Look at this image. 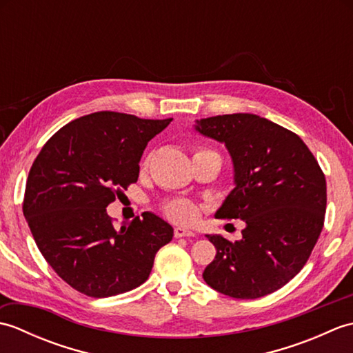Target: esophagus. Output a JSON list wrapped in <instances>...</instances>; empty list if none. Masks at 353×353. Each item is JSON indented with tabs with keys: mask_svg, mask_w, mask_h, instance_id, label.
<instances>
[{
	"mask_svg": "<svg viewBox=\"0 0 353 353\" xmlns=\"http://www.w3.org/2000/svg\"><path fill=\"white\" fill-rule=\"evenodd\" d=\"M196 234L191 229H186V228H176L174 229V236L176 238H182V236H194Z\"/></svg>",
	"mask_w": 353,
	"mask_h": 353,
	"instance_id": "esophagus-1",
	"label": "esophagus"
}]
</instances>
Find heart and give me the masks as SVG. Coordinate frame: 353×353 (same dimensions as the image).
<instances>
[{
  "mask_svg": "<svg viewBox=\"0 0 353 353\" xmlns=\"http://www.w3.org/2000/svg\"><path fill=\"white\" fill-rule=\"evenodd\" d=\"M167 214L170 219L179 223H191L197 219L199 208L188 200H177L172 201L167 208Z\"/></svg>",
  "mask_w": 353,
  "mask_h": 353,
  "instance_id": "1",
  "label": "heart"
}]
</instances>
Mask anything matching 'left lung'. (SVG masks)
Here are the masks:
<instances>
[{
  "mask_svg": "<svg viewBox=\"0 0 353 353\" xmlns=\"http://www.w3.org/2000/svg\"><path fill=\"white\" fill-rule=\"evenodd\" d=\"M194 130L224 144L234 167V190L215 219L245 223L235 243L206 235L216 254L203 272L215 291L258 299L301 272L323 229L326 181L305 142L254 114L196 119Z\"/></svg>",
  "mask_w": 353,
  "mask_h": 353,
  "instance_id": "8db88e82",
  "label": "left lung"
}]
</instances>
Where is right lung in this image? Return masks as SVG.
Instances as JSON below:
<instances>
[{
	"instance_id": "right-lung-1",
	"label": "right lung",
	"mask_w": 353,
	"mask_h": 353,
	"mask_svg": "<svg viewBox=\"0 0 353 353\" xmlns=\"http://www.w3.org/2000/svg\"><path fill=\"white\" fill-rule=\"evenodd\" d=\"M172 121L95 112L63 125L28 172L24 216L37 249L72 288L91 297L147 281L174 230L153 212L115 229L106 208L138 181L148 141Z\"/></svg>"
}]
</instances>
